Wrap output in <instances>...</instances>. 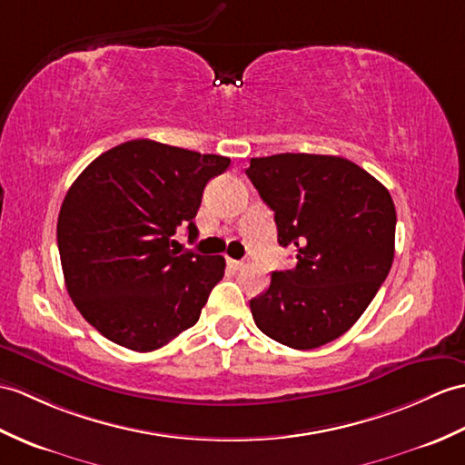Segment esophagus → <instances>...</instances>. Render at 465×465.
I'll list each match as a JSON object with an SVG mask.
<instances>
[{
    "mask_svg": "<svg viewBox=\"0 0 465 465\" xmlns=\"http://www.w3.org/2000/svg\"><path fill=\"white\" fill-rule=\"evenodd\" d=\"M245 263L243 262H240V259H232V257H228V267H232V269H242Z\"/></svg>",
    "mask_w": 465,
    "mask_h": 465,
    "instance_id": "esophagus-1",
    "label": "esophagus"
}]
</instances>
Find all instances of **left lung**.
I'll return each instance as SVG.
<instances>
[{
    "mask_svg": "<svg viewBox=\"0 0 465 465\" xmlns=\"http://www.w3.org/2000/svg\"><path fill=\"white\" fill-rule=\"evenodd\" d=\"M245 174L275 212L279 245L297 247V265L273 272L265 293L250 301L257 329L297 351L339 339L392 267L391 192L341 156L252 158Z\"/></svg>",
    "mask_w": 465,
    "mask_h": 465,
    "instance_id": "1",
    "label": "left lung"
}]
</instances>
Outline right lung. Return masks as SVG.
Masks as SVG:
<instances>
[{
  "mask_svg": "<svg viewBox=\"0 0 465 465\" xmlns=\"http://www.w3.org/2000/svg\"><path fill=\"white\" fill-rule=\"evenodd\" d=\"M230 162L138 138L73 182L57 220L61 267L74 307L103 337L150 352L196 325L225 259L180 253L172 235H198L203 188Z\"/></svg>",
  "mask_w": 465,
  "mask_h": 465,
  "instance_id": "add662e5",
  "label": "right lung"
}]
</instances>
